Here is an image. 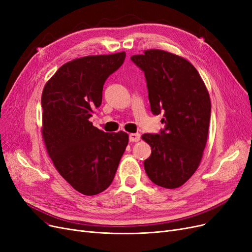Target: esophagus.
Returning a JSON list of instances; mask_svg holds the SVG:
<instances>
[{"instance_id": "esophagus-1", "label": "esophagus", "mask_w": 252, "mask_h": 252, "mask_svg": "<svg viewBox=\"0 0 252 252\" xmlns=\"http://www.w3.org/2000/svg\"><path fill=\"white\" fill-rule=\"evenodd\" d=\"M140 140H141L140 133H130L129 134V141L130 142L135 143V142H138Z\"/></svg>"}]
</instances>
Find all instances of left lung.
I'll return each mask as SVG.
<instances>
[{
  "instance_id": "obj_1",
  "label": "left lung",
  "mask_w": 252,
  "mask_h": 252,
  "mask_svg": "<svg viewBox=\"0 0 252 252\" xmlns=\"http://www.w3.org/2000/svg\"><path fill=\"white\" fill-rule=\"evenodd\" d=\"M131 60L145 74L152 114H163L160 133L142 135L152 151L144 161L145 171L155 185L179 188L202 158L211 119L209 92L195 66L184 57L151 49Z\"/></svg>"
}]
</instances>
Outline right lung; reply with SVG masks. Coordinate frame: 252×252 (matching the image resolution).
Here are the masks:
<instances>
[{
    "mask_svg": "<svg viewBox=\"0 0 252 252\" xmlns=\"http://www.w3.org/2000/svg\"><path fill=\"white\" fill-rule=\"evenodd\" d=\"M125 52L76 58L58 68L41 94V134L58 173L77 192L97 195L110 185L128 145L124 131L104 132L90 118L102 103L105 80Z\"/></svg>",
    "mask_w": 252,
    "mask_h": 252,
    "instance_id": "right-lung-1",
    "label": "right lung"
}]
</instances>
